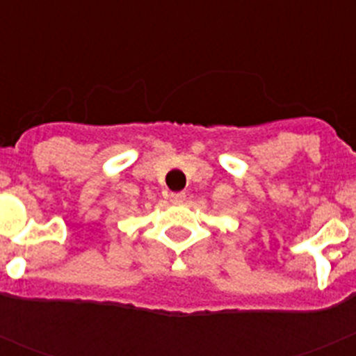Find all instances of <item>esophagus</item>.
Wrapping results in <instances>:
<instances>
[{"mask_svg": "<svg viewBox=\"0 0 356 356\" xmlns=\"http://www.w3.org/2000/svg\"><path fill=\"white\" fill-rule=\"evenodd\" d=\"M169 200H171L172 205H181L185 201V193H172L171 196H169Z\"/></svg>", "mask_w": 356, "mask_h": 356, "instance_id": "1", "label": "esophagus"}]
</instances>
